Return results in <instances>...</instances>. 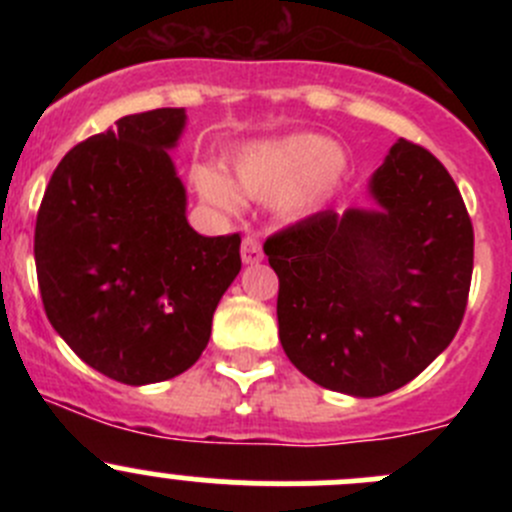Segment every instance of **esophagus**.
<instances>
[{
	"label": "esophagus",
	"instance_id": "esophagus-1",
	"mask_svg": "<svg viewBox=\"0 0 512 512\" xmlns=\"http://www.w3.org/2000/svg\"><path fill=\"white\" fill-rule=\"evenodd\" d=\"M240 252H242V262H245V265H255V262L262 260V242L257 240L255 235H245Z\"/></svg>",
	"mask_w": 512,
	"mask_h": 512
}]
</instances>
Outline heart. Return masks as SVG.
Masks as SVG:
<instances>
[{
    "mask_svg": "<svg viewBox=\"0 0 512 512\" xmlns=\"http://www.w3.org/2000/svg\"><path fill=\"white\" fill-rule=\"evenodd\" d=\"M347 160L334 143H322L309 133L247 143L230 160L233 185L213 165H195L193 183L213 208L235 213L237 189L255 200L275 198L277 213L299 218L317 208L339 183Z\"/></svg>",
    "mask_w": 512,
    "mask_h": 512,
    "instance_id": "obj_1",
    "label": "heart"
}]
</instances>
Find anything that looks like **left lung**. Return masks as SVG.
I'll return each mask as SVG.
<instances>
[{
	"mask_svg": "<svg viewBox=\"0 0 512 512\" xmlns=\"http://www.w3.org/2000/svg\"><path fill=\"white\" fill-rule=\"evenodd\" d=\"M376 210H322L265 240L285 354L307 379L384 396L456 337L473 225L441 160L399 138L369 183Z\"/></svg>",
	"mask_w": 512,
	"mask_h": 512,
	"instance_id": "obj_1",
	"label": "left lung"
}]
</instances>
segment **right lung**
Here are the masks:
<instances>
[{"instance_id":"right-lung-1","label":"right lung","mask_w":512,"mask_h":512,"mask_svg":"<svg viewBox=\"0 0 512 512\" xmlns=\"http://www.w3.org/2000/svg\"><path fill=\"white\" fill-rule=\"evenodd\" d=\"M183 126V108L118 118L61 158L36 215V277L51 327L121 384L190 369L242 267L240 232L205 237L185 220V188L168 156Z\"/></svg>"}]
</instances>
